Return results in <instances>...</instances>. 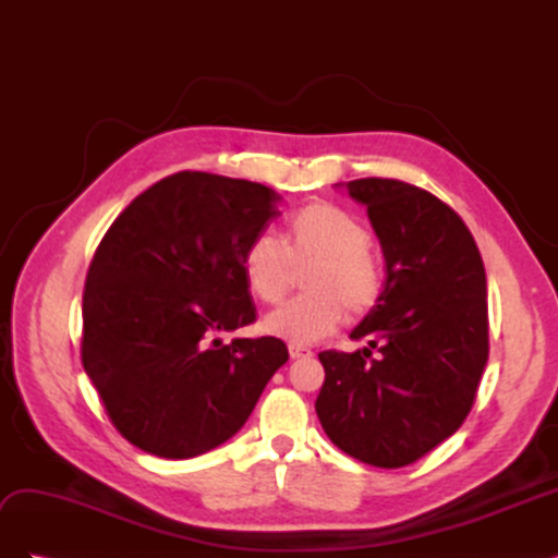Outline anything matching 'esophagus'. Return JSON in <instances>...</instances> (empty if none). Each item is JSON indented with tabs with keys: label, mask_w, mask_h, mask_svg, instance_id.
Listing matches in <instances>:
<instances>
[{
	"label": "esophagus",
	"mask_w": 558,
	"mask_h": 558,
	"mask_svg": "<svg viewBox=\"0 0 558 558\" xmlns=\"http://www.w3.org/2000/svg\"><path fill=\"white\" fill-rule=\"evenodd\" d=\"M289 353H291V359H307V356H312V349L305 344H289Z\"/></svg>",
	"instance_id": "1"
}]
</instances>
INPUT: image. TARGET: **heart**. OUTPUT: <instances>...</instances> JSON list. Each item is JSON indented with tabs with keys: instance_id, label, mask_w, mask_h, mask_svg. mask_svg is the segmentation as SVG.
Listing matches in <instances>:
<instances>
[{
	"instance_id": "1",
	"label": "heart",
	"mask_w": 558,
	"mask_h": 558,
	"mask_svg": "<svg viewBox=\"0 0 558 558\" xmlns=\"http://www.w3.org/2000/svg\"><path fill=\"white\" fill-rule=\"evenodd\" d=\"M305 265L307 293L265 316V328L291 344L324 340L342 324L347 310L363 316L384 293V260L365 223L330 202H312L289 216L281 244L272 234H258L242 253L248 291L267 305L289 293L293 267Z\"/></svg>"
}]
</instances>
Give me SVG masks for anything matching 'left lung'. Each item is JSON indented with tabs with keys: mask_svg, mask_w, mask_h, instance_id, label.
I'll use <instances>...</instances> for the list:
<instances>
[{
	"mask_svg": "<svg viewBox=\"0 0 558 558\" xmlns=\"http://www.w3.org/2000/svg\"><path fill=\"white\" fill-rule=\"evenodd\" d=\"M347 189L367 205L386 283L351 332L367 347L318 353L316 414L353 459L402 468L459 430L475 402L488 359L484 263L463 218L433 193L379 177Z\"/></svg>",
	"mask_w": 558,
	"mask_h": 558,
	"instance_id": "left-lung-1",
	"label": "left lung"
}]
</instances>
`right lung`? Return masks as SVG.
I'll use <instances>...</instances> for the list:
<instances>
[{
    "mask_svg": "<svg viewBox=\"0 0 558 558\" xmlns=\"http://www.w3.org/2000/svg\"><path fill=\"white\" fill-rule=\"evenodd\" d=\"M281 197L263 183L177 172L118 214L83 289L81 361L128 442L193 459L238 433L289 361L277 337L221 335L256 320L244 248Z\"/></svg>",
    "mask_w": 558,
    "mask_h": 558,
    "instance_id": "right-lung-1",
    "label": "right lung"
}]
</instances>
